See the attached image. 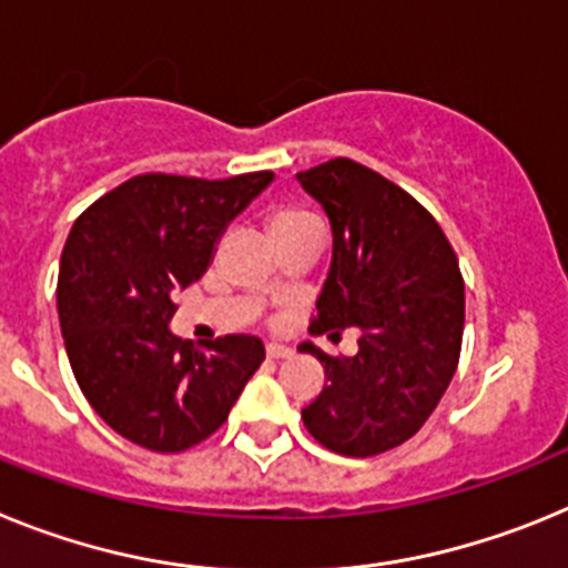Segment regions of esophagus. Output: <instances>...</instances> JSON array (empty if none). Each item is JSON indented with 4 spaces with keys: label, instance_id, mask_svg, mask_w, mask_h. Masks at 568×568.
Masks as SVG:
<instances>
[{
    "label": "esophagus",
    "instance_id": "obj_1",
    "mask_svg": "<svg viewBox=\"0 0 568 568\" xmlns=\"http://www.w3.org/2000/svg\"><path fill=\"white\" fill-rule=\"evenodd\" d=\"M293 353L287 344H267V358H287Z\"/></svg>",
    "mask_w": 568,
    "mask_h": 568
}]
</instances>
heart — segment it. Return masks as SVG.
<instances>
[{"label": "heart", "instance_id": "b5f03b06", "mask_svg": "<svg viewBox=\"0 0 568 568\" xmlns=\"http://www.w3.org/2000/svg\"><path fill=\"white\" fill-rule=\"evenodd\" d=\"M310 224H315L313 215H310L307 210L295 207V204H290V202H278L267 210V227H270V233H273L275 244L287 239V235L298 233V230L310 227Z\"/></svg>", "mask_w": 568, "mask_h": 568}]
</instances>
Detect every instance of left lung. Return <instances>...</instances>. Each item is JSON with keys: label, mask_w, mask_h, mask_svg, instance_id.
<instances>
[{"label": "left lung", "mask_w": 568, "mask_h": 568, "mask_svg": "<svg viewBox=\"0 0 568 568\" xmlns=\"http://www.w3.org/2000/svg\"><path fill=\"white\" fill-rule=\"evenodd\" d=\"M298 182L333 227V264L310 333H361L353 358L298 346L324 366V389L301 418L321 446L373 458L418 433L458 369L464 275L433 213L375 170L329 159Z\"/></svg>", "instance_id": "obj_1"}]
</instances>
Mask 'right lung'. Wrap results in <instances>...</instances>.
I'll list each match as a JSON object with an SVG mask.
<instances>
[{
    "label": "right lung",
    "instance_id": "add662e5",
    "mask_svg": "<svg viewBox=\"0 0 568 568\" xmlns=\"http://www.w3.org/2000/svg\"><path fill=\"white\" fill-rule=\"evenodd\" d=\"M270 182V170L219 182L133 175L64 241L57 307L70 369L99 418L150 453L207 440L264 361L255 335L193 349L168 324L175 290L202 278L219 235Z\"/></svg>",
    "mask_w": 568,
    "mask_h": 568
}]
</instances>
